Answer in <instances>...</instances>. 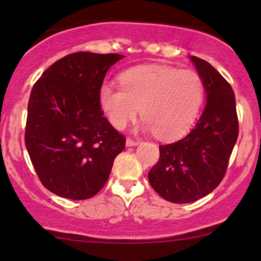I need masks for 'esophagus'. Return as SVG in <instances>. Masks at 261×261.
<instances>
[{
	"instance_id": "34e87169",
	"label": "esophagus",
	"mask_w": 261,
	"mask_h": 261,
	"mask_svg": "<svg viewBox=\"0 0 261 261\" xmlns=\"http://www.w3.org/2000/svg\"><path fill=\"white\" fill-rule=\"evenodd\" d=\"M139 143H140L139 141L131 139V137H127V139H126V146H127V147H133V146H137V145H139Z\"/></svg>"
}]
</instances>
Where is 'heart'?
<instances>
[{"label":"heart","instance_id":"1","mask_svg":"<svg viewBox=\"0 0 261 261\" xmlns=\"http://www.w3.org/2000/svg\"><path fill=\"white\" fill-rule=\"evenodd\" d=\"M121 87L101 86L99 101L108 120L124 128L139 115L145 119L142 130L161 140L181 137L195 124L203 100L205 85L191 70L167 66H137L120 76Z\"/></svg>","mask_w":261,"mask_h":261}]
</instances>
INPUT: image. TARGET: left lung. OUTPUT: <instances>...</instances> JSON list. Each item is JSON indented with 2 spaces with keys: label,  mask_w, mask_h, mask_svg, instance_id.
<instances>
[{
  "label": "left lung",
  "mask_w": 261,
  "mask_h": 261,
  "mask_svg": "<svg viewBox=\"0 0 261 261\" xmlns=\"http://www.w3.org/2000/svg\"><path fill=\"white\" fill-rule=\"evenodd\" d=\"M190 60L205 85V109L187 136L160 146V160L148 173L155 193L175 203L196 201L218 187L238 137L232 87L205 60Z\"/></svg>",
  "instance_id": "obj_1"
}]
</instances>
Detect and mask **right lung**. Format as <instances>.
<instances>
[{
  "instance_id": "add662e5",
  "label": "right lung",
  "mask_w": 261,
  "mask_h": 261,
  "mask_svg": "<svg viewBox=\"0 0 261 261\" xmlns=\"http://www.w3.org/2000/svg\"><path fill=\"white\" fill-rule=\"evenodd\" d=\"M118 54L74 53L53 64L33 87L25 147L47 190L86 200L104 187L125 137L103 116L99 91Z\"/></svg>"
}]
</instances>
